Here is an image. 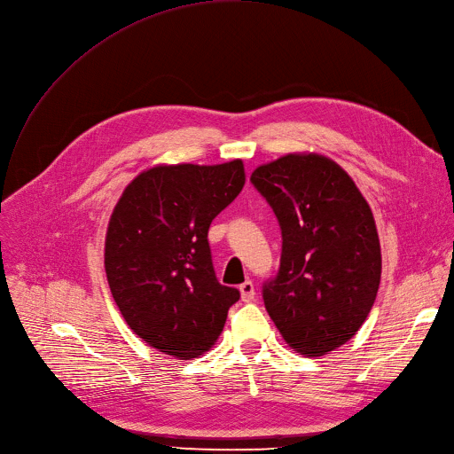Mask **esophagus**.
Segmentation results:
<instances>
[{
  "label": "esophagus",
  "mask_w": 454,
  "mask_h": 454,
  "mask_svg": "<svg viewBox=\"0 0 454 454\" xmlns=\"http://www.w3.org/2000/svg\"><path fill=\"white\" fill-rule=\"evenodd\" d=\"M240 296H242V301H251L255 298V286H253L251 281H244L240 285Z\"/></svg>",
  "instance_id": "esophagus-1"
}]
</instances>
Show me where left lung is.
Masks as SVG:
<instances>
[{
    "mask_svg": "<svg viewBox=\"0 0 454 454\" xmlns=\"http://www.w3.org/2000/svg\"><path fill=\"white\" fill-rule=\"evenodd\" d=\"M283 237L278 276L264 283L270 318L290 348L320 357L350 340L382 276L374 215L350 175L328 156L285 154L251 173Z\"/></svg>",
    "mask_w": 454,
    "mask_h": 454,
    "instance_id": "1",
    "label": "left lung"
}]
</instances>
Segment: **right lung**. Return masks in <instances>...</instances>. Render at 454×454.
Returning <instances> with one entry per match:
<instances>
[{"label":"right lung","mask_w":454,"mask_h":454,"mask_svg":"<svg viewBox=\"0 0 454 454\" xmlns=\"http://www.w3.org/2000/svg\"><path fill=\"white\" fill-rule=\"evenodd\" d=\"M246 184L242 160L154 166L124 188L106 232L104 268L130 330L176 359L208 352L237 288L215 279L208 227Z\"/></svg>","instance_id":"right-lung-1"}]
</instances>
